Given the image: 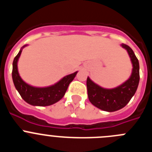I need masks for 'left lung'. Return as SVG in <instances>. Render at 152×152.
Instances as JSON below:
<instances>
[{"mask_svg": "<svg viewBox=\"0 0 152 152\" xmlns=\"http://www.w3.org/2000/svg\"><path fill=\"white\" fill-rule=\"evenodd\" d=\"M131 58L132 72L129 78L123 84L113 89H105L88 77L87 88L89 100L93 105L102 110L114 112L123 108L134 96L139 83V63L132 49L126 44H122Z\"/></svg>", "mask_w": 152, "mask_h": 152, "instance_id": "8db88e82", "label": "left lung"}]
</instances>
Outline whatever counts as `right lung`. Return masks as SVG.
Wrapping results in <instances>:
<instances>
[{
  "mask_svg": "<svg viewBox=\"0 0 152 152\" xmlns=\"http://www.w3.org/2000/svg\"><path fill=\"white\" fill-rule=\"evenodd\" d=\"M26 45H24L25 47ZM22 49L20 50L13 61L12 78L16 89L20 94L21 97L26 103L33 106L45 107L54 104L59 101L64 96L68 88V85L77 75V72L68 75L63 77L56 84L47 88H36L24 82L19 75L17 69V61L20 56Z\"/></svg>",
  "mask_w": 152,
  "mask_h": 152,
  "instance_id": "obj_1",
  "label": "right lung"
}]
</instances>
